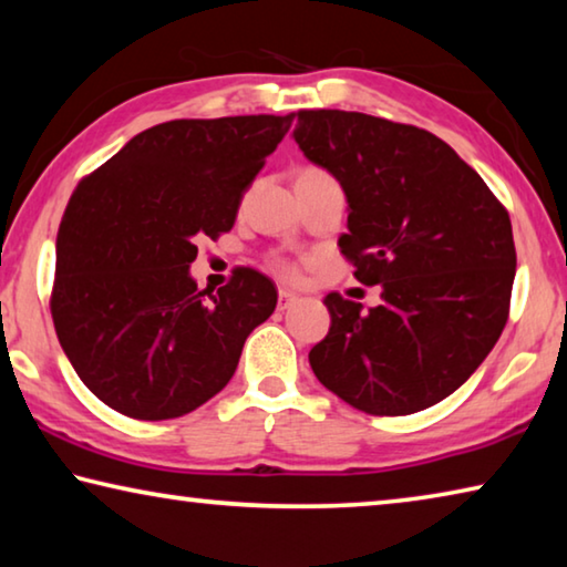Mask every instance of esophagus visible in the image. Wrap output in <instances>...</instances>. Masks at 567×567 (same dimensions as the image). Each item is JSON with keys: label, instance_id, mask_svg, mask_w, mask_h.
I'll return each instance as SVG.
<instances>
[{"label": "esophagus", "instance_id": "1", "mask_svg": "<svg viewBox=\"0 0 567 567\" xmlns=\"http://www.w3.org/2000/svg\"><path fill=\"white\" fill-rule=\"evenodd\" d=\"M295 300H297V295H295V292H290V290H280V295H277V307H280V310H287V307H290Z\"/></svg>", "mask_w": 567, "mask_h": 567}]
</instances>
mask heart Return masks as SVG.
Wrapping results in <instances>:
<instances>
[{"instance_id": "b5f03b06", "label": "heart", "mask_w": 567, "mask_h": 567, "mask_svg": "<svg viewBox=\"0 0 567 567\" xmlns=\"http://www.w3.org/2000/svg\"><path fill=\"white\" fill-rule=\"evenodd\" d=\"M302 172H322V169L305 167ZM302 172H300V175H302ZM275 265H277V270H280L282 275H295V265L290 260H285V257H275Z\"/></svg>"}]
</instances>
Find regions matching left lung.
I'll list each match as a JSON object with an SVG mask.
<instances>
[{
  "label": "left lung",
  "instance_id": "1",
  "mask_svg": "<svg viewBox=\"0 0 567 567\" xmlns=\"http://www.w3.org/2000/svg\"><path fill=\"white\" fill-rule=\"evenodd\" d=\"M295 142L348 195L338 245L382 302L330 292V332L310 350L324 388L368 415H412L480 368L511 315V215L433 132L362 112L300 110Z\"/></svg>",
  "mask_w": 567,
  "mask_h": 567
}]
</instances>
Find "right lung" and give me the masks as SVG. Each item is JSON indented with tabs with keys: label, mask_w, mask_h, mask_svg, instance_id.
Wrapping results in <instances>:
<instances>
[{
	"label": "right lung",
	"mask_w": 567,
	"mask_h": 567,
	"mask_svg": "<svg viewBox=\"0 0 567 567\" xmlns=\"http://www.w3.org/2000/svg\"><path fill=\"white\" fill-rule=\"evenodd\" d=\"M295 114L172 120L80 179L56 233L50 310L80 380L134 420L205 405L235 375L277 290L252 267L197 290V239L233 229L239 199Z\"/></svg>",
	"instance_id": "add662e5"
}]
</instances>
